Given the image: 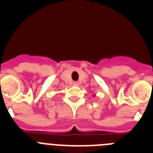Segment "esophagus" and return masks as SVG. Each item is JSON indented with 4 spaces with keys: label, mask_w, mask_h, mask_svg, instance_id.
<instances>
[{
    "label": "esophagus",
    "mask_w": 153,
    "mask_h": 153,
    "mask_svg": "<svg viewBox=\"0 0 153 153\" xmlns=\"http://www.w3.org/2000/svg\"><path fill=\"white\" fill-rule=\"evenodd\" d=\"M73 86H79V83H78V82H73Z\"/></svg>",
    "instance_id": "1"
}]
</instances>
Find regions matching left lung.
I'll list each match as a JSON object with an SVG mask.
<instances>
[{
  "label": "left lung",
  "instance_id": "obj_1",
  "mask_svg": "<svg viewBox=\"0 0 153 153\" xmlns=\"http://www.w3.org/2000/svg\"><path fill=\"white\" fill-rule=\"evenodd\" d=\"M94 96H95V95H94Z\"/></svg>",
  "mask_w": 153,
  "mask_h": 153
}]
</instances>
